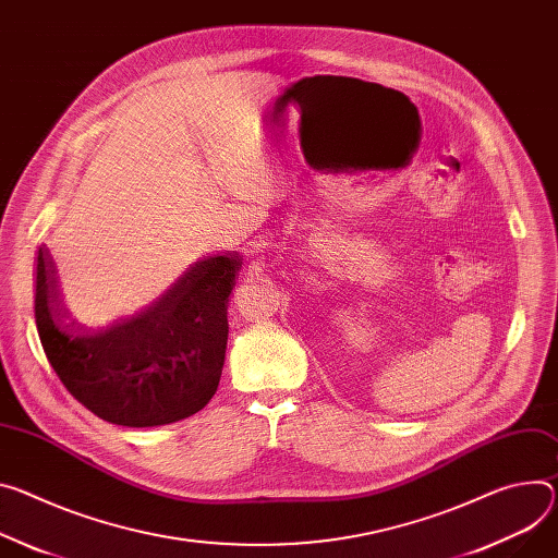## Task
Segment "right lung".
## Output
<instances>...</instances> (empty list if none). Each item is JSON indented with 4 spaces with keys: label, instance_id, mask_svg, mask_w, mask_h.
<instances>
[{
    "label": "right lung",
    "instance_id": "1",
    "mask_svg": "<svg viewBox=\"0 0 558 558\" xmlns=\"http://www.w3.org/2000/svg\"><path fill=\"white\" fill-rule=\"evenodd\" d=\"M242 263L205 256L150 305L102 329L60 310L53 265L39 246L35 323L50 367L88 412L122 427H160L214 398L227 351V307Z\"/></svg>",
    "mask_w": 558,
    "mask_h": 558
}]
</instances>
